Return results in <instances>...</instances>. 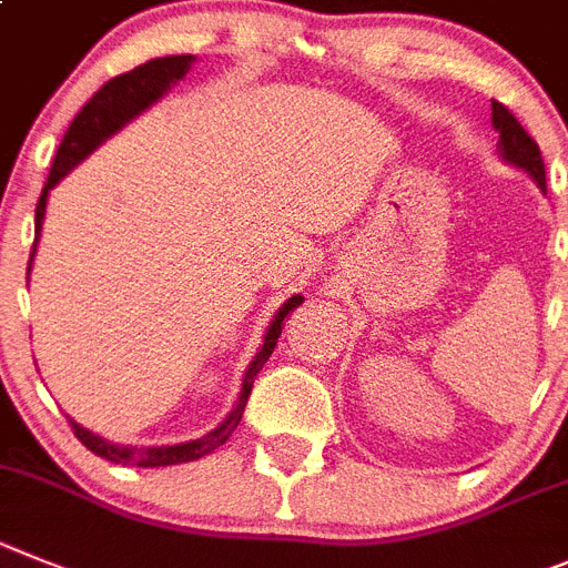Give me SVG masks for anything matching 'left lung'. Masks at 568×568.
Wrapping results in <instances>:
<instances>
[{
    "mask_svg": "<svg viewBox=\"0 0 568 568\" xmlns=\"http://www.w3.org/2000/svg\"><path fill=\"white\" fill-rule=\"evenodd\" d=\"M493 126L498 132V155L513 163V166H518V170H524L538 183L540 192H546V170L538 144L500 101H493Z\"/></svg>",
    "mask_w": 568,
    "mask_h": 568,
    "instance_id": "8db88e82",
    "label": "left lung"
}]
</instances>
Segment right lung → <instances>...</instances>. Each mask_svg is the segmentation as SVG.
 <instances>
[{
	"label": "right lung",
	"mask_w": 568,
	"mask_h": 568,
	"mask_svg": "<svg viewBox=\"0 0 568 568\" xmlns=\"http://www.w3.org/2000/svg\"><path fill=\"white\" fill-rule=\"evenodd\" d=\"M192 64H195V55H163V59H152L146 61V64H138V68L130 70V73H121L115 75V79L106 81L99 93L81 106V112L73 119L70 130L64 132V138H61L59 152H55V161H53V170H50L48 183H44L42 197H39V203H36V240H33V248H30L28 274L36 257V246H39V234H42L44 209H48L50 189H53L61 178L68 175L73 166H79L90 152L99 150L106 138L115 135L121 126L130 124L135 115L150 110L158 99H163V95L170 93L172 84H178V81L189 73ZM296 305H303V296L300 294L291 296L288 303H283V308L274 314L272 325H268V331H265L263 347H260L257 356H254L252 365H248L246 376H243V387H240V396L237 402H234L232 413L223 418L221 427H214V430L206 433L203 438H195V442H186V444H172V447H124V444H112L106 442V438L95 436V433H90L87 427H81V424H75L73 418H70L75 438H79L90 453H95V456L106 458V462L112 464H130V467H170V464H186V462H197V458L209 456L212 449L226 444L229 436L237 430L243 410H246L248 393H252L254 376L263 371V365L268 362L272 351L277 347L280 334H283V320L296 308Z\"/></svg>",
	"instance_id": "obj_1"
}]
</instances>
